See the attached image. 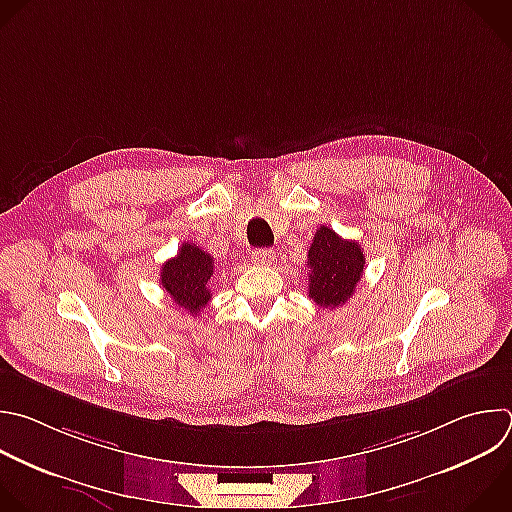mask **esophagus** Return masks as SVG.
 <instances>
[{"label": "esophagus", "mask_w": 512, "mask_h": 512, "mask_svg": "<svg viewBox=\"0 0 512 512\" xmlns=\"http://www.w3.org/2000/svg\"><path fill=\"white\" fill-rule=\"evenodd\" d=\"M251 261L255 265H271V263H275V251H271V249H257V251H253Z\"/></svg>", "instance_id": "1"}]
</instances>
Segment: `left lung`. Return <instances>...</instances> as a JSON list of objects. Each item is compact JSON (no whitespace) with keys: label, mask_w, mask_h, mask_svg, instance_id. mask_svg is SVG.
<instances>
[{"label":"left lung","mask_w":512,"mask_h":512,"mask_svg":"<svg viewBox=\"0 0 512 512\" xmlns=\"http://www.w3.org/2000/svg\"><path fill=\"white\" fill-rule=\"evenodd\" d=\"M366 267L360 243L342 239L333 229L319 227L307 251L309 297L323 309L344 305L356 291Z\"/></svg>","instance_id":"1"}]
</instances>
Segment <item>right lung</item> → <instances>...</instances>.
<instances>
[{
	"mask_svg": "<svg viewBox=\"0 0 512 512\" xmlns=\"http://www.w3.org/2000/svg\"><path fill=\"white\" fill-rule=\"evenodd\" d=\"M213 271L215 261L209 253L195 243H183L177 257L162 265L160 285L179 307L197 315L213 295L209 289Z\"/></svg>",
	"mask_w": 512,
	"mask_h": 512,
	"instance_id": "add662e5",
	"label": "right lung"
}]
</instances>
